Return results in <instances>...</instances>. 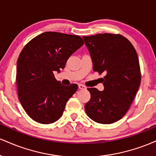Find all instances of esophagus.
Segmentation results:
<instances>
[{
  "instance_id": "34e87169",
  "label": "esophagus",
  "mask_w": 156,
  "mask_h": 156,
  "mask_svg": "<svg viewBox=\"0 0 156 156\" xmlns=\"http://www.w3.org/2000/svg\"><path fill=\"white\" fill-rule=\"evenodd\" d=\"M78 88L80 89H86V87L83 85H82V84H78Z\"/></svg>"
}]
</instances>
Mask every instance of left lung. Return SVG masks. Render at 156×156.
<instances>
[{
    "label": "left lung",
    "instance_id": "obj_1",
    "mask_svg": "<svg viewBox=\"0 0 156 156\" xmlns=\"http://www.w3.org/2000/svg\"><path fill=\"white\" fill-rule=\"evenodd\" d=\"M83 39L92 58L93 70L105 73L103 91L88 88L91 98L85 104L86 113L96 122H115L128 112L140 86L136 51L120 34H98Z\"/></svg>",
    "mask_w": 156,
    "mask_h": 156
}]
</instances>
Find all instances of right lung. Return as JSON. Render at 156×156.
<instances>
[{"mask_svg": "<svg viewBox=\"0 0 156 156\" xmlns=\"http://www.w3.org/2000/svg\"><path fill=\"white\" fill-rule=\"evenodd\" d=\"M83 44L79 36L48 31L23 48L17 59L16 81L19 101L32 119L51 124L62 117L78 85H62L53 73L64 69L69 56Z\"/></svg>", "mask_w": 156, "mask_h": 156, "instance_id": "1", "label": "right lung"}]
</instances>
